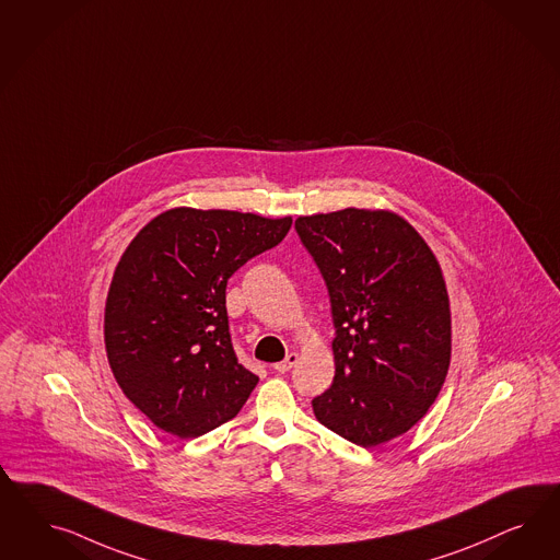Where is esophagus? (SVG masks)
Listing matches in <instances>:
<instances>
[{
    "instance_id": "34e87169",
    "label": "esophagus",
    "mask_w": 560,
    "mask_h": 560,
    "mask_svg": "<svg viewBox=\"0 0 560 560\" xmlns=\"http://www.w3.org/2000/svg\"><path fill=\"white\" fill-rule=\"evenodd\" d=\"M295 363H298V353H289V355L285 357L283 361L275 363V365H272V370H275V372L285 373L289 372V370H291Z\"/></svg>"
}]
</instances>
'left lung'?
Masks as SVG:
<instances>
[{"label":"left lung","mask_w":560,"mask_h":560,"mask_svg":"<svg viewBox=\"0 0 560 560\" xmlns=\"http://www.w3.org/2000/svg\"><path fill=\"white\" fill-rule=\"evenodd\" d=\"M323 275L335 324V380L312 400L340 438L373 447L407 433L435 402L452 353L440 262L390 211L342 209L295 220Z\"/></svg>","instance_id":"left-lung-1"}]
</instances>
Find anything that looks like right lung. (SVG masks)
Returning a JSON list of instances; mask_svg holds the SVG:
<instances>
[{"label":"right lung","instance_id":"1","mask_svg":"<svg viewBox=\"0 0 560 560\" xmlns=\"http://www.w3.org/2000/svg\"><path fill=\"white\" fill-rule=\"evenodd\" d=\"M291 218L170 209L120 256L104 340L120 390L155 427L183 440L234 419L255 390L237 361L228 279L288 236Z\"/></svg>","mask_w":560,"mask_h":560}]
</instances>
